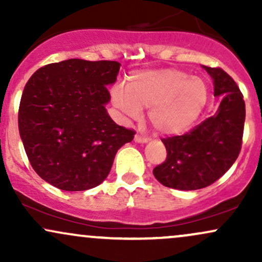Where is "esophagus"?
Here are the masks:
<instances>
[{
  "mask_svg": "<svg viewBox=\"0 0 262 262\" xmlns=\"http://www.w3.org/2000/svg\"><path fill=\"white\" fill-rule=\"evenodd\" d=\"M134 140H135V141H137V143L144 144V143H148V141H149L150 139H149V138H146V137H141V135H139V134H137V135H135Z\"/></svg>",
  "mask_w": 262,
  "mask_h": 262,
  "instance_id": "obj_1",
  "label": "esophagus"
}]
</instances>
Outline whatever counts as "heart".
Instances as JSON below:
<instances>
[{
	"mask_svg": "<svg viewBox=\"0 0 262 262\" xmlns=\"http://www.w3.org/2000/svg\"><path fill=\"white\" fill-rule=\"evenodd\" d=\"M208 85L202 77L188 76L179 69L137 71L127 86L117 85L112 100L132 119L149 108L148 119L160 134H181L197 121L208 101Z\"/></svg>",
	"mask_w": 262,
	"mask_h": 262,
	"instance_id": "1",
	"label": "heart"
}]
</instances>
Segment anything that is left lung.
<instances>
[{"label":"left lung","mask_w":262,"mask_h":262,"mask_svg":"<svg viewBox=\"0 0 262 262\" xmlns=\"http://www.w3.org/2000/svg\"><path fill=\"white\" fill-rule=\"evenodd\" d=\"M222 97L214 114L183 135L162 139L167 156L152 173L166 187L193 191L212 185L230 169L242 150L245 122L243 93L221 68L203 66Z\"/></svg>","instance_id":"left-lung-1"}]
</instances>
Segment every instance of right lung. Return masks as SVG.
Segmentation results:
<instances>
[{
  "mask_svg": "<svg viewBox=\"0 0 262 262\" xmlns=\"http://www.w3.org/2000/svg\"><path fill=\"white\" fill-rule=\"evenodd\" d=\"M121 64L69 59L45 65L26 83L18 128L32 167L64 191H85L106 180L121 146L135 132L108 116V87Z\"/></svg>",
  "mask_w": 262,
  "mask_h": 262,
  "instance_id": "obj_1",
  "label": "right lung"
}]
</instances>
